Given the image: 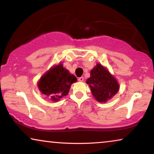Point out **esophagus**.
<instances>
[{
  "label": "esophagus",
  "mask_w": 154,
  "mask_h": 154,
  "mask_svg": "<svg viewBox=\"0 0 154 154\" xmlns=\"http://www.w3.org/2000/svg\"><path fill=\"white\" fill-rule=\"evenodd\" d=\"M79 82H83V81H84V78L83 77H80V78H79Z\"/></svg>",
  "instance_id": "obj_1"
}]
</instances>
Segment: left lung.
<instances>
[{
	"label": "left lung",
	"mask_w": 154,
	"mask_h": 154,
	"mask_svg": "<svg viewBox=\"0 0 154 154\" xmlns=\"http://www.w3.org/2000/svg\"><path fill=\"white\" fill-rule=\"evenodd\" d=\"M86 83L90 88L92 95L100 103L110 100L120 88L116 78L106 67L99 63L90 71V77L87 79Z\"/></svg>",
	"instance_id": "1"
}]
</instances>
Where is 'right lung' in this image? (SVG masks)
Returning a JSON list of instances; mask_svg holds the SVG:
<instances>
[{"label":"right lung","instance_id":"obj_1","mask_svg":"<svg viewBox=\"0 0 154 154\" xmlns=\"http://www.w3.org/2000/svg\"><path fill=\"white\" fill-rule=\"evenodd\" d=\"M76 81L75 75L71 74L60 63L46 71L38 81L37 85L41 93L53 102H58L68 94L71 85Z\"/></svg>","mask_w":154,"mask_h":154}]
</instances>
